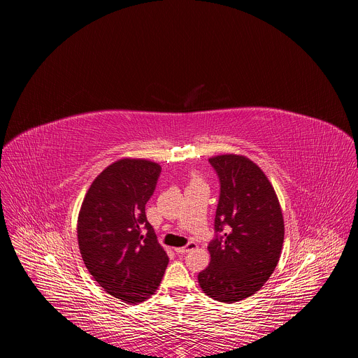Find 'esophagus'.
Returning a JSON list of instances; mask_svg holds the SVG:
<instances>
[{"label": "esophagus", "instance_id": "obj_1", "mask_svg": "<svg viewBox=\"0 0 358 358\" xmlns=\"http://www.w3.org/2000/svg\"><path fill=\"white\" fill-rule=\"evenodd\" d=\"M195 248H196V243H195V242H188L185 246L176 248V252L180 253V255H182V253H187V252H189V250H192V249H195Z\"/></svg>", "mask_w": 358, "mask_h": 358}]
</instances>
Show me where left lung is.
<instances>
[{"mask_svg":"<svg viewBox=\"0 0 358 358\" xmlns=\"http://www.w3.org/2000/svg\"><path fill=\"white\" fill-rule=\"evenodd\" d=\"M220 178L211 264L198 273L203 293L234 303L258 292L273 273L285 224L276 192L264 171L243 156L210 159Z\"/></svg>","mask_w":358,"mask_h":358,"instance_id":"obj_1","label":"left lung"}]
</instances>
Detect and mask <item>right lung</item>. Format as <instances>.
I'll return each mask as SVG.
<instances>
[{"instance_id": "obj_1", "label": "right lung", "mask_w": 358, "mask_h": 358, "mask_svg": "<svg viewBox=\"0 0 358 358\" xmlns=\"http://www.w3.org/2000/svg\"><path fill=\"white\" fill-rule=\"evenodd\" d=\"M157 163L123 159L101 171L82 202L78 242L85 266L109 294L136 304L157 290L169 257L145 217Z\"/></svg>"}]
</instances>
